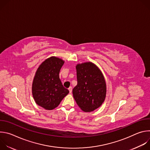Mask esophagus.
<instances>
[{
  "mask_svg": "<svg viewBox=\"0 0 150 150\" xmlns=\"http://www.w3.org/2000/svg\"><path fill=\"white\" fill-rule=\"evenodd\" d=\"M68 90H69V93H72V87H70L68 88Z\"/></svg>",
  "mask_w": 150,
  "mask_h": 150,
  "instance_id": "obj_1",
  "label": "esophagus"
}]
</instances>
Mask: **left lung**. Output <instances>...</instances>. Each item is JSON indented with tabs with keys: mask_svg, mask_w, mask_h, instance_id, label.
<instances>
[{
	"mask_svg": "<svg viewBox=\"0 0 150 150\" xmlns=\"http://www.w3.org/2000/svg\"><path fill=\"white\" fill-rule=\"evenodd\" d=\"M76 69L78 83L72 90L74 97L83 111H94L102 104L105 97L104 78L91 62L78 64Z\"/></svg>",
	"mask_w": 150,
	"mask_h": 150,
	"instance_id": "obj_1",
	"label": "left lung"
}]
</instances>
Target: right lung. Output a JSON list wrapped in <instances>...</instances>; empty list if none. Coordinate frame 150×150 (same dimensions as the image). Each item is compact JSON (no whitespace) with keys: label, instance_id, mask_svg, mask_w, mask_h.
I'll return each mask as SVG.
<instances>
[{"label":"right lung","instance_id":"1","mask_svg":"<svg viewBox=\"0 0 150 150\" xmlns=\"http://www.w3.org/2000/svg\"><path fill=\"white\" fill-rule=\"evenodd\" d=\"M64 61L51 57L42 62L34 76L32 92L35 103L46 110L57 108L69 93L59 78V72Z\"/></svg>","mask_w":150,"mask_h":150}]
</instances>
